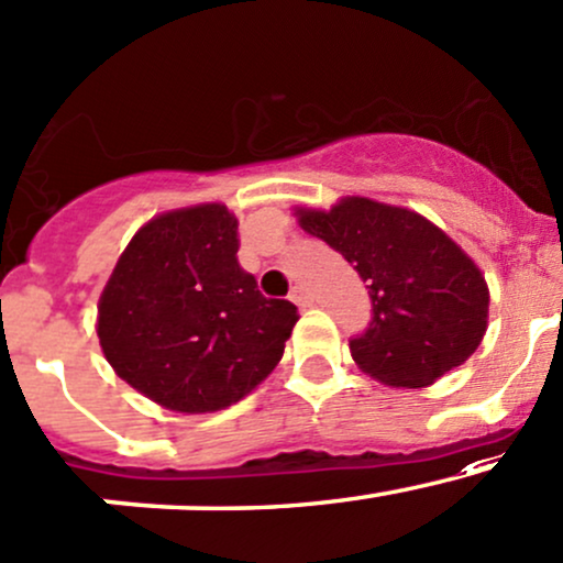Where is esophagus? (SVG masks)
Returning a JSON list of instances; mask_svg holds the SVG:
<instances>
[{"instance_id": "1", "label": "esophagus", "mask_w": 563, "mask_h": 563, "mask_svg": "<svg viewBox=\"0 0 563 563\" xmlns=\"http://www.w3.org/2000/svg\"><path fill=\"white\" fill-rule=\"evenodd\" d=\"M291 301H294V305H299V307H310L312 305V296H310V291H307L305 286H294Z\"/></svg>"}]
</instances>
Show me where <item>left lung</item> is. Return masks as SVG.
<instances>
[{"label": "left lung", "instance_id": "left-lung-1", "mask_svg": "<svg viewBox=\"0 0 563 563\" xmlns=\"http://www.w3.org/2000/svg\"><path fill=\"white\" fill-rule=\"evenodd\" d=\"M305 232L342 253L372 296V323L352 361L390 387H428L478 350L489 286L460 245L424 216L368 197L331 211L296 208Z\"/></svg>", "mask_w": 563, "mask_h": 563}]
</instances>
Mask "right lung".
I'll return each instance as SVG.
<instances>
[{
    "label": "right lung",
    "instance_id": "right-lung-1",
    "mask_svg": "<svg viewBox=\"0 0 563 563\" xmlns=\"http://www.w3.org/2000/svg\"><path fill=\"white\" fill-rule=\"evenodd\" d=\"M238 219L221 202L146 221L98 301V339L117 376L181 413L238 404L280 363L296 320L238 264Z\"/></svg>",
    "mask_w": 563,
    "mask_h": 563
}]
</instances>
